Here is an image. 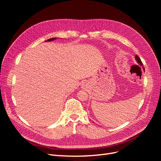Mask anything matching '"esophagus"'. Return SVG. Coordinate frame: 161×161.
Returning a JSON list of instances; mask_svg holds the SVG:
<instances>
[{"label": "esophagus", "instance_id": "esophagus-1", "mask_svg": "<svg viewBox=\"0 0 161 161\" xmlns=\"http://www.w3.org/2000/svg\"><path fill=\"white\" fill-rule=\"evenodd\" d=\"M86 86H87V84L86 83L85 84H84V86H83V87H86Z\"/></svg>", "mask_w": 161, "mask_h": 161}]
</instances>
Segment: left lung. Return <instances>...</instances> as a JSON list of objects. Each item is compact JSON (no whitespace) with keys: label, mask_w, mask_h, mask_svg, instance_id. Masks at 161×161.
Returning <instances> with one entry per match:
<instances>
[{"label":"left lung","mask_w":161,"mask_h":161,"mask_svg":"<svg viewBox=\"0 0 161 161\" xmlns=\"http://www.w3.org/2000/svg\"><path fill=\"white\" fill-rule=\"evenodd\" d=\"M135 59H136V61L137 63L138 64V65H140V66H142L143 70H145L144 68H143V64H142V61H141V60H140V57H139L138 55H136V56H135Z\"/></svg>","instance_id":"obj_1"}]
</instances>
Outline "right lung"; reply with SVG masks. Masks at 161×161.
<instances>
[{
  "instance_id": "obj_1",
  "label": "right lung",
  "mask_w": 161,
  "mask_h": 161,
  "mask_svg": "<svg viewBox=\"0 0 161 161\" xmlns=\"http://www.w3.org/2000/svg\"><path fill=\"white\" fill-rule=\"evenodd\" d=\"M56 39H57V38H50V39H49V40H46V42H51V41H53V40H56Z\"/></svg>"
}]
</instances>
